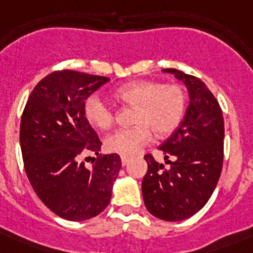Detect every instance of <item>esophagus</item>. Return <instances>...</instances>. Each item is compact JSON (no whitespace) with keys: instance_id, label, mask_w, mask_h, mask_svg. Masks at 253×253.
I'll use <instances>...</instances> for the list:
<instances>
[{"instance_id":"esophagus-1","label":"esophagus","mask_w":253,"mask_h":253,"mask_svg":"<svg viewBox=\"0 0 253 253\" xmlns=\"http://www.w3.org/2000/svg\"><path fill=\"white\" fill-rule=\"evenodd\" d=\"M121 160H122V166H123V167L127 166V164H128V159L125 158V156H122V159H121Z\"/></svg>"}]
</instances>
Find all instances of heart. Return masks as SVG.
Masks as SVG:
<instances>
[{
  "label": "heart",
  "mask_w": 253,
  "mask_h": 253,
  "mask_svg": "<svg viewBox=\"0 0 253 253\" xmlns=\"http://www.w3.org/2000/svg\"><path fill=\"white\" fill-rule=\"evenodd\" d=\"M115 98L134 107L131 128L115 131L105 142L109 152L131 158L151 140V131L167 136L176 130L184 117L186 94L178 85H163L154 81H132L114 91ZM85 118L98 130L113 126L114 114L107 103L97 94L87 97L84 103Z\"/></svg>",
  "instance_id": "1"
}]
</instances>
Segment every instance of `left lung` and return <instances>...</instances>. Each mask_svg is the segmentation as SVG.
I'll list each match as a JSON object with an SVG mask.
<instances>
[{
  "label": "left lung",
  "mask_w": 253,
  "mask_h": 253,
  "mask_svg": "<svg viewBox=\"0 0 253 253\" xmlns=\"http://www.w3.org/2000/svg\"><path fill=\"white\" fill-rule=\"evenodd\" d=\"M186 86L189 105L184 119L160 146L168 167L146 155L148 170L142 182L147 210L159 219L180 222L204 208L223 166L224 122L218 101L204 81L163 69Z\"/></svg>",
  "instance_id": "8db88e82"
}]
</instances>
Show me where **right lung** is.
<instances>
[{"label": "right lung", "instance_id": "right-lung-1", "mask_svg": "<svg viewBox=\"0 0 253 253\" xmlns=\"http://www.w3.org/2000/svg\"><path fill=\"white\" fill-rule=\"evenodd\" d=\"M110 79L57 71L31 91L21 119L26 174L37 196L60 218L90 219L110 204L121 169L117 154L99 156L91 169L81 158L98 155L101 140L85 118V99Z\"/></svg>", "mask_w": 253, "mask_h": 253}]
</instances>
